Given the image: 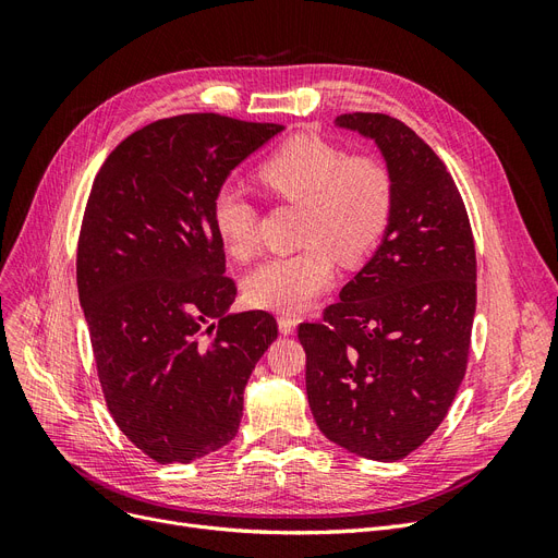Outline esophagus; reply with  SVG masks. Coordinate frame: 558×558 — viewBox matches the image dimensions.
Returning a JSON list of instances; mask_svg holds the SVG:
<instances>
[{
    "label": "esophagus",
    "instance_id": "esophagus-1",
    "mask_svg": "<svg viewBox=\"0 0 558 558\" xmlns=\"http://www.w3.org/2000/svg\"><path fill=\"white\" fill-rule=\"evenodd\" d=\"M298 328V318L291 314H281L279 316V332L281 335H293Z\"/></svg>",
    "mask_w": 558,
    "mask_h": 558
}]
</instances>
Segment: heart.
<instances>
[{
    "instance_id": "b5f03b06",
    "label": "heart",
    "mask_w": 558,
    "mask_h": 558,
    "mask_svg": "<svg viewBox=\"0 0 558 558\" xmlns=\"http://www.w3.org/2000/svg\"><path fill=\"white\" fill-rule=\"evenodd\" d=\"M260 189L302 205L300 248L263 260L244 279L256 307L300 312L328 289L335 258L359 265L379 244L393 207V183L386 167L369 156H347L318 137H295L279 146L256 172ZM211 226L226 251L246 258L256 246V209L234 189L211 202Z\"/></svg>"
}]
</instances>
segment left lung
Returning <instances> with one entry per match:
<instances>
[{"label":"left lung","mask_w":558,"mask_h":558,"mask_svg":"<svg viewBox=\"0 0 558 558\" xmlns=\"http://www.w3.org/2000/svg\"><path fill=\"white\" fill-rule=\"evenodd\" d=\"M384 158L393 207L384 238L318 324H300L307 400L330 442L400 461L447 416L465 375L477 305L475 242L459 189L398 118L342 113Z\"/></svg>","instance_id":"8db88e82"}]
</instances>
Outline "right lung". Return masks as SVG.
Instances as JSON below:
<instances>
[{
    "label": "right lung",
    "mask_w": 558,
    "mask_h": 558,
    "mask_svg": "<svg viewBox=\"0 0 558 558\" xmlns=\"http://www.w3.org/2000/svg\"><path fill=\"white\" fill-rule=\"evenodd\" d=\"M283 130L218 113L156 121L99 167L76 283L107 408L158 463H191L238 435L244 388L277 320L232 312L238 286L211 226L230 172Z\"/></svg>",
    "instance_id": "obj_1"
}]
</instances>
